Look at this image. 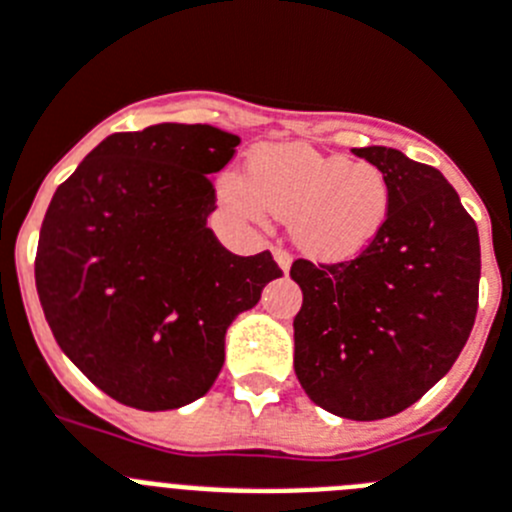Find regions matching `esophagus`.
<instances>
[{"label":"esophagus","instance_id":"34e87169","mask_svg":"<svg viewBox=\"0 0 512 512\" xmlns=\"http://www.w3.org/2000/svg\"><path fill=\"white\" fill-rule=\"evenodd\" d=\"M274 261H276V266H279V269L284 271V274H287L289 266H292V256H289V253L284 251V248H279V246L274 248Z\"/></svg>","mask_w":512,"mask_h":512}]
</instances>
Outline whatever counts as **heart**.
<instances>
[{"label": "heart", "mask_w": 512, "mask_h": 512, "mask_svg": "<svg viewBox=\"0 0 512 512\" xmlns=\"http://www.w3.org/2000/svg\"><path fill=\"white\" fill-rule=\"evenodd\" d=\"M220 192L253 223H266V213L289 220L297 246L325 261L365 251L391 213V185L373 162L302 142L259 147L248 157L246 180L225 175Z\"/></svg>", "instance_id": "1"}]
</instances>
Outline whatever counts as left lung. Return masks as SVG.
<instances>
[{
  "mask_svg": "<svg viewBox=\"0 0 512 512\" xmlns=\"http://www.w3.org/2000/svg\"><path fill=\"white\" fill-rule=\"evenodd\" d=\"M391 185L383 231L342 264L299 259L294 373L320 409L353 421L401 414L442 381L470 337L480 236L439 170L391 147H360Z\"/></svg>",
  "mask_w": 512,
  "mask_h": 512,
  "instance_id": "obj_1",
  "label": "left lung"
}]
</instances>
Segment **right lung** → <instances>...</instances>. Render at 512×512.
I'll return each instance as SVG.
<instances>
[{
  "label": "right lung",
  "mask_w": 512,
  "mask_h": 512,
  "mask_svg": "<svg viewBox=\"0 0 512 512\" xmlns=\"http://www.w3.org/2000/svg\"><path fill=\"white\" fill-rule=\"evenodd\" d=\"M241 139L154 124L103 139L55 190L35 284L70 363L124 406L170 411L213 388L225 332L281 271L208 228L213 177Z\"/></svg>",
  "instance_id": "add662e5"
}]
</instances>
